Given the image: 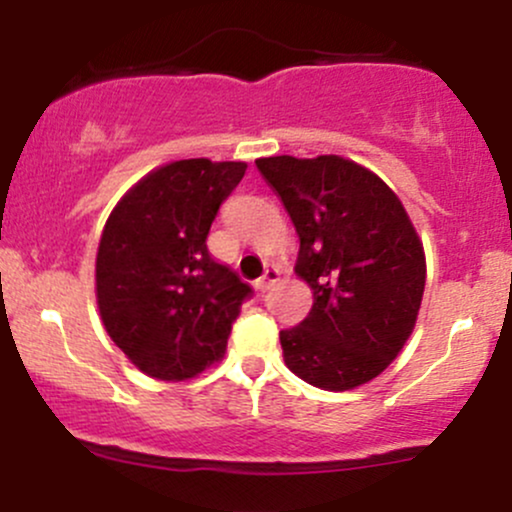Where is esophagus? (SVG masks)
<instances>
[{
	"label": "esophagus",
	"mask_w": 512,
	"mask_h": 512,
	"mask_svg": "<svg viewBox=\"0 0 512 512\" xmlns=\"http://www.w3.org/2000/svg\"><path fill=\"white\" fill-rule=\"evenodd\" d=\"M276 279H279V269H274V267H267L264 269V274L260 276V279L255 281V289L257 291H269L272 289V286L276 284Z\"/></svg>",
	"instance_id": "obj_1"
}]
</instances>
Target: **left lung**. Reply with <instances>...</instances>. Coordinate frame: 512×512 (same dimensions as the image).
<instances>
[{
    "mask_svg": "<svg viewBox=\"0 0 512 512\" xmlns=\"http://www.w3.org/2000/svg\"><path fill=\"white\" fill-rule=\"evenodd\" d=\"M296 226V276L313 291L298 327L279 334L291 373L320 390L378 378L411 337L426 252L407 209L373 170L344 156L257 158Z\"/></svg>",
    "mask_w": 512,
    "mask_h": 512,
    "instance_id": "1",
    "label": "left lung"
}]
</instances>
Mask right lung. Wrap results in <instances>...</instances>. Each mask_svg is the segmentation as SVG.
I'll return each instance as SVG.
<instances>
[{
	"label": "right lung",
	"instance_id": "1",
	"mask_svg": "<svg viewBox=\"0 0 512 512\" xmlns=\"http://www.w3.org/2000/svg\"><path fill=\"white\" fill-rule=\"evenodd\" d=\"M248 163L182 158L120 197L101 233L96 301L105 332L149 378L216 366L250 286L211 260L207 236Z\"/></svg>",
	"mask_w": 512,
	"mask_h": 512
}]
</instances>
